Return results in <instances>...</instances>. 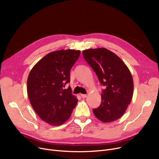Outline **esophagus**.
Returning a JSON list of instances; mask_svg holds the SVG:
<instances>
[{"mask_svg":"<svg viewBox=\"0 0 159 159\" xmlns=\"http://www.w3.org/2000/svg\"><path fill=\"white\" fill-rule=\"evenodd\" d=\"M80 96H81L82 98H86V97H87V95H86V94H80Z\"/></svg>","mask_w":159,"mask_h":159,"instance_id":"esophagus-1","label":"esophagus"}]
</instances>
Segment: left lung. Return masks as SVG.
I'll return each mask as SVG.
<instances>
[{"instance_id":"8db88e82","label":"left lung","mask_w":159,"mask_h":159,"mask_svg":"<svg viewBox=\"0 0 159 159\" xmlns=\"http://www.w3.org/2000/svg\"><path fill=\"white\" fill-rule=\"evenodd\" d=\"M85 61L105 86L101 104L93 110L96 117L103 122L120 119L126 111L133 93V81L127 66L116 54L106 48L88 49L82 52Z\"/></svg>"}]
</instances>
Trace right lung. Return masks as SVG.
Instances as JSON below:
<instances>
[{
    "instance_id": "obj_1",
    "label": "right lung",
    "mask_w": 159,
    "mask_h": 159,
    "mask_svg": "<svg viewBox=\"0 0 159 159\" xmlns=\"http://www.w3.org/2000/svg\"><path fill=\"white\" fill-rule=\"evenodd\" d=\"M80 54L79 50L61 49L44 56L30 72L27 91L31 106L39 117L52 126L68 120L78 99L71 89L70 70Z\"/></svg>"
}]
</instances>
